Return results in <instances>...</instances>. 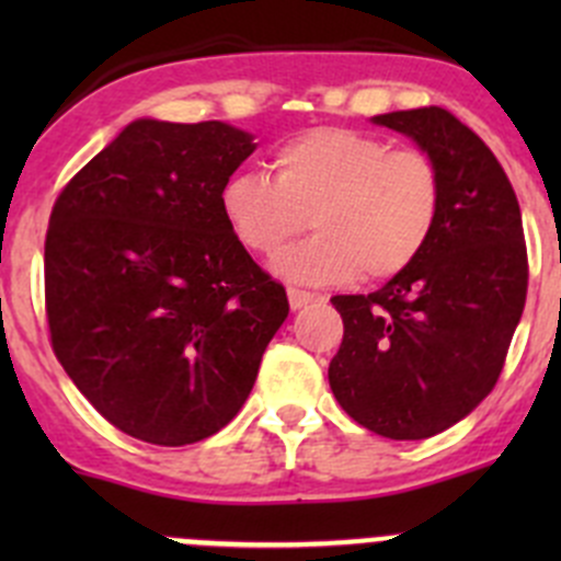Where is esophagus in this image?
Masks as SVG:
<instances>
[{
  "mask_svg": "<svg viewBox=\"0 0 561 561\" xmlns=\"http://www.w3.org/2000/svg\"><path fill=\"white\" fill-rule=\"evenodd\" d=\"M287 298H290L293 309H304L307 304L314 301V293L301 290V287H287Z\"/></svg>",
  "mask_w": 561,
  "mask_h": 561,
  "instance_id": "obj_1",
  "label": "esophagus"
}]
</instances>
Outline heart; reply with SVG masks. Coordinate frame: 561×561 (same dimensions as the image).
Here are the masks:
<instances>
[{
    "label": "heart",
    "mask_w": 561,
    "mask_h": 561,
    "mask_svg": "<svg viewBox=\"0 0 561 561\" xmlns=\"http://www.w3.org/2000/svg\"><path fill=\"white\" fill-rule=\"evenodd\" d=\"M276 179L230 175L219 195L225 219L249 252L274 254L312 225L320 230L287 249L276 271L304 285L388 282L426 252L443 214V171L421 149L347 127H314L282 144Z\"/></svg>",
    "instance_id": "1"
}]
</instances>
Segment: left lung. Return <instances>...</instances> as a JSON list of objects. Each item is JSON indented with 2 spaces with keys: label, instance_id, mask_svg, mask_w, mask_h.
<instances>
[{
  "label": "left lung",
  "instance_id": "8db88e82",
  "mask_svg": "<svg viewBox=\"0 0 561 561\" xmlns=\"http://www.w3.org/2000/svg\"><path fill=\"white\" fill-rule=\"evenodd\" d=\"M437 160L445 197L426 252L369 296H333L342 347L328 382L388 439H426L491 393L526 301L522 208L494 151L439 105L375 116Z\"/></svg>",
  "mask_w": 561,
  "mask_h": 561
}]
</instances>
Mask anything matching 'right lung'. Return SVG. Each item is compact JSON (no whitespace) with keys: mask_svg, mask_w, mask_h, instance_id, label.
<instances>
[{"mask_svg":"<svg viewBox=\"0 0 561 561\" xmlns=\"http://www.w3.org/2000/svg\"><path fill=\"white\" fill-rule=\"evenodd\" d=\"M252 151V135L230 124L138 118L56 197L50 347L129 437L179 448L228 426L290 312L219 206Z\"/></svg>","mask_w":561,"mask_h":561,"instance_id":"right-lung-1","label":"right lung"}]
</instances>
